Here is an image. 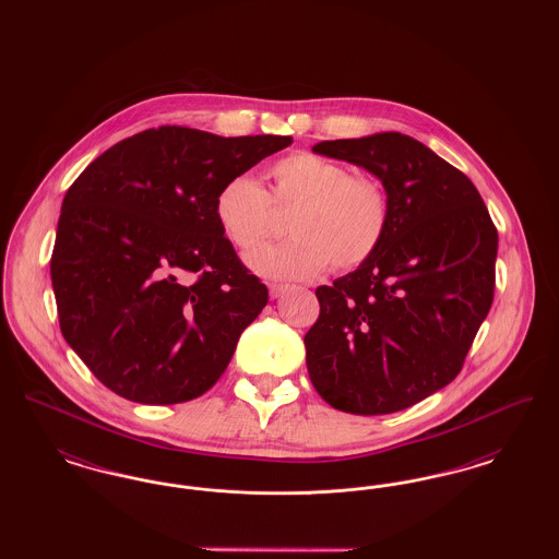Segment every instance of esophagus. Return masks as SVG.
<instances>
[{
	"mask_svg": "<svg viewBox=\"0 0 559 559\" xmlns=\"http://www.w3.org/2000/svg\"><path fill=\"white\" fill-rule=\"evenodd\" d=\"M267 289H270V297L276 299V297H281L283 293L289 292L292 287H289V285H281V283H272Z\"/></svg>",
	"mask_w": 559,
	"mask_h": 559,
	"instance_id": "1",
	"label": "esophagus"
}]
</instances>
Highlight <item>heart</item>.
I'll return each instance as SVG.
<instances>
[{"instance_id":"heart-1","label":"heart","mask_w":559,"mask_h":559,"mask_svg":"<svg viewBox=\"0 0 559 559\" xmlns=\"http://www.w3.org/2000/svg\"><path fill=\"white\" fill-rule=\"evenodd\" d=\"M266 192L249 176H233L217 188L213 217L226 240L249 253L272 235V206L293 210L292 240L249 258V266L267 278H312L329 264L352 270L379 249L390 224L383 187L352 176L346 165L297 151L270 167Z\"/></svg>"}]
</instances>
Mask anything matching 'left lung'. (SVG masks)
<instances>
[{
	"instance_id": "left-lung-1",
	"label": "left lung",
	"mask_w": 559,
	"mask_h": 559,
	"mask_svg": "<svg viewBox=\"0 0 559 559\" xmlns=\"http://www.w3.org/2000/svg\"><path fill=\"white\" fill-rule=\"evenodd\" d=\"M312 151L377 176L390 224L365 264L317 289L308 372L337 411L396 413L461 371L492 306L499 235L472 180L411 135L324 140Z\"/></svg>"
}]
</instances>
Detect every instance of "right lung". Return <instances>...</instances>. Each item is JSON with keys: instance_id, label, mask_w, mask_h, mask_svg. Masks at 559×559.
Returning <instances> with one entry per match:
<instances>
[{"instance_id": "obj_1", "label": "right lung", "mask_w": 559, "mask_h": 559, "mask_svg": "<svg viewBox=\"0 0 559 559\" xmlns=\"http://www.w3.org/2000/svg\"><path fill=\"white\" fill-rule=\"evenodd\" d=\"M292 142L163 126L110 146L67 190L50 262L60 331L110 392L178 404L226 371L267 289L213 199Z\"/></svg>"}]
</instances>
